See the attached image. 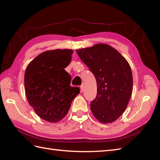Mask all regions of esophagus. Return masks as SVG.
Listing matches in <instances>:
<instances>
[{"label": "esophagus", "mask_w": 160, "mask_h": 160, "mask_svg": "<svg viewBox=\"0 0 160 160\" xmlns=\"http://www.w3.org/2000/svg\"><path fill=\"white\" fill-rule=\"evenodd\" d=\"M84 83H83V84H82V85L80 86V89H81V91H83V90H84Z\"/></svg>", "instance_id": "1"}]
</instances>
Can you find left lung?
Returning <instances> with one entry per match:
<instances>
[{"instance_id": "8db88e82", "label": "left lung", "mask_w": 160, "mask_h": 160, "mask_svg": "<svg viewBox=\"0 0 160 160\" xmlns=\"http://www.w3.org/2000/svg\"><path fill=\"white\" fill-rule=\"evenodd\" d=\"M97 82V96L91 111L103 124L113 122L127 107L132 91V75L127 60L107 44L76 49Z\"/></svg>"}]
</instances>
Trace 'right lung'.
<instances>
[{"instance_id": "obj_1", "label": "right lung", "mask_w": 160, "mask_h": 160, "mask_svg": "<svg viewBox=\"0 0 160 160\" xmlns=\"http://www.w3.org/2000/svg\"><path fill=\"white\" fill-rule=\"evenodd\" d=\"M72 49H54L40 53L26 68L24 82L27 99L42 120L56 123L65 117L80 93L70 86L71 76L64 69L71 61Z\"/></svg>"}]
</instances>
